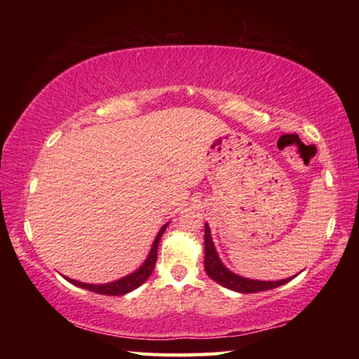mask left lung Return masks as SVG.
I'll return each mask as SVG.
<instances>
[{
    "label": "left lung",
    "mask_w": 359,
    "mask_h": 359,
    "mask_svg": "<svg viewBox=\"0 0 359 359\" xmlns=\"http://www.w3.org/2000/svg\"><path fill=\"white\" fill-rule=\"evenodd\" d=\"M205 271H207L208 276L219 282L220 285H224L234 292L239 293H257V292H265V290L276 288L279 285L287 284L288 280H292L294 276L282 280H255V279H247L238 276L233 271H230L226 266L220 261L217 256V251L215 248V243L211 239V231L208 224H205Z\"/></svg>",
    "instance_id": "left-lung-1"
}]
</instances>
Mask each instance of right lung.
<instances>
[{"label":"right lung","instance_id":"1","mask_svg":"<svg viewBox=\"0 0 359 359\" xmlns=\"http://www.w3.org/2000/svg\"><path fill=\"white\" fill-rule=\"evenodd\" d=\"M168 224H165L162 228H160V231L157 233L156 239H154V243H152L151 247V251L149 255L147 257V261L143 262V265L140 266L139 270H135L134 273L128 274V276L121 278L118 280H114V282H109V284H102V285H95V284H85V282H79V280H74V279H69L66 278V280L72 282L74 285L77 287H81V288H86V290H90V292L94 293H100V294H109V296H121V294H126L129 292H133V290H135L137 287H140L144 280H147L152 270H154L156 266V262H157V247H158V241L160 238H162V234L165 233Z\"/></svg>","mask_w":359,"mask_h":359}]
</instances>
